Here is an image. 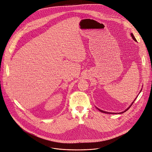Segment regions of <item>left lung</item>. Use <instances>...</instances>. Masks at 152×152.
Segmentation results:
<instances>
[{"instance_id":"8db88e82","label":"left lung","mask_w":152,"mask_h":152,"mask_svg":"<svg viewBox=\"0 0 152 152\" xmlns=\"http://www.w3.org/2000/svg\"><path fill=\"white\" fill-rule=\"evenodd\" d=\"M131 36H132V37H133V39H134V40H135L136 42H137V40H136V39H135L134 36H133V33H131ZM134 102V101H133V103H132V104H131V105H130V106H129V107H128V108H127V109H126V110H124V112H121V113H124V112H126V111H127V110H128V109H129V108H130V107H131V106H132V105L133 104V102ZM97 109H98V110H99V111H100L101 112H102V113H107V114H115V113H110V112H104V111H103V110H100V109H98V108H97Z\"/></svg>"}]
</instances>
